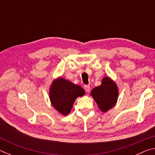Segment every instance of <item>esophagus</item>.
I'll use <instances>...</instances> for the list:
<instances>
[{"instance_id":"obj_1","label":"esophagus","mask_w":155,"mask_h":155,"mask_svg":"<svg viewBox=\"0 0 155 155\" xmlns=\"http://www.w3.org/2000/svg\"><path fill=\"white\" fill-rule=\"evenodd\" d=\"M85 91H87V92H90V85H85Z\"/></svg>"}]
</instances>
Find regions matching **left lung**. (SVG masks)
<instances>
[{
  "mask_svg": "<svg viewBox=\"0 0 155 155\" xmlns=\"http://www.w3.org/2000/svg\"><path fill=\"white\" fill-rule=\"evenodd\" d=\"M91 95L95 100L99 109L107 112L116 103L118 97V89L115 83L109 77L102 80L101 85L94 87L91 91Z\"/></svg>",
  "mask_w": 155,
  "mask_h": 155,
  "instance_id": "8db88e82",
  "label": "left lung"
}]
</instances>
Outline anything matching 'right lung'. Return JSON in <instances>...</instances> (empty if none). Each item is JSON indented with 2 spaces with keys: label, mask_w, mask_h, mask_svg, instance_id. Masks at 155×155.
I'll return each instance as SVG.
<instances>
[{
  "label": "right lung",
  "mask_w": 155,
  "mask_h": 155,
  "mask_svg": "<svg viewBox=\"0 0 155 155\" xmlns=\"http://www.w3.org/2000/svg\"><path fill=\"white\" fill-rule=\"evenodd\" d=\"M85 94V91L81 86L74 85L63 78L54 81L49 91L52 106L64 115H68L71 111L77 98L83 96Z\"/></svg>",
  "instance_id": "right-lung-1"
}]
</instances>
